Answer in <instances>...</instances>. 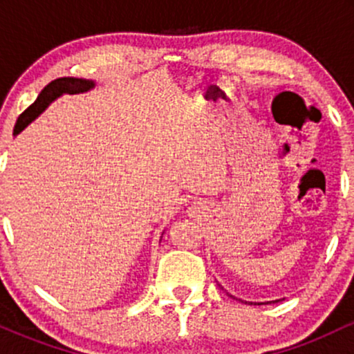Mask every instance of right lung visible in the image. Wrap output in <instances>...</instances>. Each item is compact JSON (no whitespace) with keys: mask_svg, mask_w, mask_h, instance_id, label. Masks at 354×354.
I'll return each mask as SVG.
<instances>
[{"mask_svg":"<svg viewBox=\"0 0 354 354\" xmlns=\"http://www.w3.org/2000/svg\"><path fill=\"white\" fill-rule=\"evenodd\" d=\"M96 86V83L93 80H84V78H73V76H64V78H58L51 81L46 88L39 93V96L36 101L31 104L23 115H19L18 121L15 126V135H19L31 121H35L41 113L46 109L55 100H58L63 95H78V93H86L89 89ZM163 238V236H161Z\"/></svg>","mask_w":354,"mask_h":354,"instance_id":"add662e5","label":"right lung"}]
</instances>
